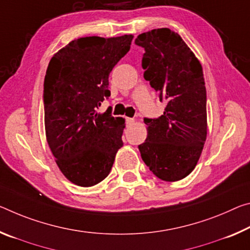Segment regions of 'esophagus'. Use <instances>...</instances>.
I'll return each instance as SVG.
<instances>
[{"label": "esophagus", "instance_id": "34e87169", "mask_svg": "<svg viewBox=\"0 0 250 250\" xmlns=\"http://www.w3.org/2000/svg\"><path fill=\"white\" fill-rule=\"evenodd\" d=\"M125 124L126 125H131L134 124V119L132 118H125Z\"/></svg>", "mask_w": 250, "mask_h": 250}]
</instances>
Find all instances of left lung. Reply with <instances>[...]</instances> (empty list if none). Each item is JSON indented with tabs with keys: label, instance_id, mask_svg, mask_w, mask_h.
Wrapping results in <instances>:
<instances>
[{
	"label": "left lung",
	"instance_id": "1",
	"mask_svg": "<svg viewBox=\"0 0 250 250\" xmlns=\"http://www.w3.org/2000/svg\"><path fill=\"white\" fill-rule=\"evenodd\" d=\"M134 43L145 49V79L167 104L159 118L144 119L148 136L138 148L153 175L181 180L195 169L207 138L203 66L180 35L167 27L141 33Z\"/></svg>",
	"mask_w": 250,
	"mask_h": 250
}]
</instances>
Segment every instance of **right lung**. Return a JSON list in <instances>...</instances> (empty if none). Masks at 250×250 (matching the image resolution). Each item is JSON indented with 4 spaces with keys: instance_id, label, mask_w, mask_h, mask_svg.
Listing matches in <instances>:
<instances>
[{
    "instance_id": "1",
    "label": "right lung",
    "mask_w": 250,
    "mask_h": 250,
    "mask_svg": "<svg viewBox=\"0 0 250 250\" xmlns=\"http://www.w3.org/2000/svg\"><path fill=\"white\" fill-rule=\"evenodd\" d=\"M132 39H77L55 53L46 69V141L61 172L74 185L91 187L108 177L124 146L125 119L112 117L111 108L104 113L98 109L110 97L109 74Z\"/></svg>"
}]
</instances>
